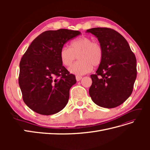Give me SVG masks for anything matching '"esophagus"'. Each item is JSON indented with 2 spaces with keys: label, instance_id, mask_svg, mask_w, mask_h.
<instances>
[{
  "label": "esophagus",
  "instance_id": "obj_1",
  "mask_svg": "<svg viewBox=\"0 0 150 150\" xmlns=\"http://www.w3.org/2000/svg\"><path fill=\"white\" fill-rule=\"evenodd\" d=\"M76 81H79L81 79H82V76H76Z\"/></svg>",
  "mask_w": 150,
  "mask_h": 150
}]
</instances>
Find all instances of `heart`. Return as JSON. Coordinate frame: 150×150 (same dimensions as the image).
<instances>
[{
    "instance_id": "obj_1",
    "label": "heart",
    "mask_w": 150,
    "mask_h": 150,
    "mask_svg": "<svg viewBox=\"0 0 150 150\" xmlns=\"http://www.w3.org/2000/svg\"><path fill=\"white\" fill-rule=\"evenodd\" d=\"M102 46L88 37L79 38L73 40L71 47H62L60 51L62 64L69 67L78 56L79 61L75 62L69 69L71 72L77 75L88 73L93 69V66H98L103 59Z\"/></svg>"
}]
</instances>
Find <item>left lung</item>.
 <instances>
[{
	"label": "left lung",
	"instance_id": "obj_1",
	"mask_svg": "<svg viewBox=\"0 0 150 150\" xmlns=\"http://www.w3.org/2000/svg\"><path fill=\"white\" fill-rule=\"evenodd\" d=\"M98 38L103 49V59L95 74L91 75L89 93L97 105L120 106L133 92L137 78V59L125 38L111 28L88 29Z\"/></svg>",
	"mask_w": 150,
	"mask_h": 150
}]
</instances>
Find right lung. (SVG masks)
Returning a JSON list of instances; mask_svg holds the SVG:
<instances>
[{
	"mask_svg": "<svg viewBox=\"0 0 150 150\" xmlns=\"http://www.w3.org/2000/svg\"><path fill=\"white\" fill-rule=\"evenodd\" d=\"M79 31L47 30L36 38L20 62L19 84L25 104L40 115H51L64 108L69 89L76 83L62 64L60 51Z\"/></svg>",
	"mask_w": 150,
	"mask_h": 150,
	"instance_id": "obj_1",
	"label": "right lung"
}]
</instances>
